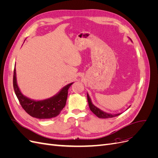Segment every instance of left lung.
Listing matches in <instances>:
<instances>
[{"label":"left lung","instance_id":"obj_1","mask_svg":"<svg viewBox=\"0 0 158 158\" xmlns=\"http://www.w3.org/2000/svg\"><path fill=\"white\" fill-rule=\"evenodd\" d=\"M87 98H88V104H89V107L91 111H92L95 115L98 117L99 118H112L117 117L119 114H121V113H118V114H109L107 113H105L102 110H100L98 107L94 106V104H92V101H91V99L89 97V95L87 94Z\"/></svg>","mask_w":158,"mask_h":158}]
</instances>
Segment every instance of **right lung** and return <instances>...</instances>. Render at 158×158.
<instances>
[{
	"label": "right lung",
	"instance_id": "right-lung-1",
	"mask_svg": "<svg viewBox=\"0 0 158 158\" xmlns=\"http://www.w3.org/2000/svg\"><path fill=\"white\" fill-rule=\"evenodd\" d=\"M73 84L70 83L66 85L54 97L43 101H34L23 96L20 92L16 83V69L15 68L14 69L13 87L18 101L27 114L37 118H51L59 115L65 106L68 96V90Z\"/></svg>",
	"mask_w": 158,
	"mask_h": 158
}]
</instances>
